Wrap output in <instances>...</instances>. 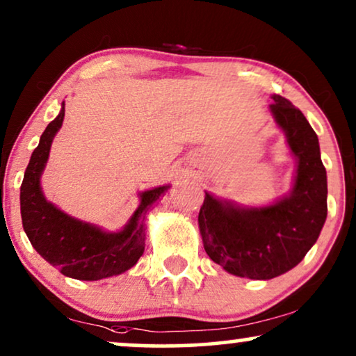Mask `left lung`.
Listing matches in <instances>:
<instances>
[{
	"label": "left lung",
	"mask_w": 356,
	"mask_h": 356,
	"mask_svg": "<svg viewBox=\"0 0 356 356\" xmlns=\"http://www.w3.org/2000/svg\"><path fill=\"white\" fill-rule=\"evenodd\" d=\"M275 121L298 156V173L288 197L260 209H242L206 193L200 211L204 250L235 276L271 280L294 268L319 237L327 218V173L319 138L289 99L273 95Z\"/></svg>",
	"instance_id": "1"
}]
</instances>
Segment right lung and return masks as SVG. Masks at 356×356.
<instances>
[{"label":"right lung","mask_w":356,"mask_h":356,"mask_svg":"<svg viewBox=\"0 0 356 356\" xmlns=\"http://www.w3.org/2000/svg\"><path fill=\"white\" fill-rule=\"evenodd\" d=\"M65 104L40 136L32 152L21 184L22 227L32 247L60 273L75 280L96 281L124 273L137 263L145 248L144 218L168 186L142 193L138 209L122 232L108 234L95 225L67 216L45 201L40 191V173L49 159L50 145L62 126Z\"/></svg>","instance_id":"obj_1"}]
</instances>
